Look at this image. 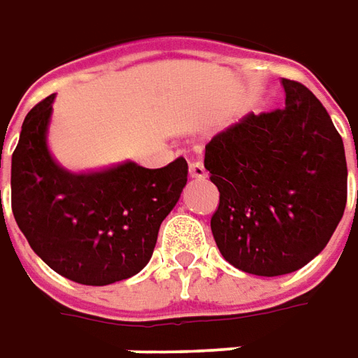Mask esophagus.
<instances>
[{
    "label": "esophagus",
    "instance_id": "34e87169",
    "mask_svg": "<svg viewBox=\"0 0 358 358\" xmlns=\"http://www.w3.org/2000/svg\"><path fill=\"white\" fill-rule=\"evenodd\" d=\"M189 175H191L192 179H204L208 175L206 169H204V164H202L200 159L191 162V166H189Z\"/></svg>",
    "mask_w": 358,
    "mask_h": 358
}]
</instances>
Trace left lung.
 <instances>
[{
	"instance_id": "left-lung-1",
	"label": "left lung",
	"mask_w": 358,
	"mask_h": 358,
	"mask_svg": "<svg viewBox=\"0 0 358 358\" xmlns=\"http://www.w3.org/2000/svg\"><path fill=\"white\" fill-rule=\"evenodd\" d=\"M285 108L248 113L206 144L225 260L255 275L296 272L328 245L347 204L343 141L305 85L281 78ZM358 166V158H357Z\"/></svg>"
}]
</instances>
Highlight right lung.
I'll return each mask as SVG.
<instances>
[{
  "label": "right lung",
  "mask_w": 358,
  "mask_h": 358,
  "mask_svg": "<svg viewBox=\"0 0 358 358\" xmlns=\"http://www.w3.org/2000/svg\"><path fill=\"white\" fill-rule=\"evenodd\" d=\"M55 94L24 117L11 159V208L32 250L63 278L110 285L138 273L187 185L183 158L159 169L134 162L90 173L63 169L48 148Z\"/></svg>",
  "instance_id": "obj_1"
}]
</instances>
